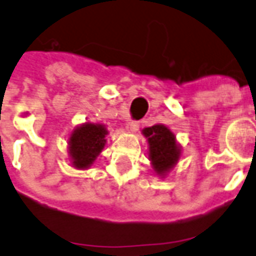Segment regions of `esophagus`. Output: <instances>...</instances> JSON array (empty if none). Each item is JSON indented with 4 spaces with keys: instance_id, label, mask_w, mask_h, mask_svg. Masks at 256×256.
Instances as JSON below:
<instances>
[{
    "instance_id": "esophagus-1",
    "label": "esophagus",
    "mask_w": 256,
    "mask_h": 256,
    "mask_svg": "<svg viewBox=\"0 0 256 256\" xmlns=\"http://www.w3.org/2000/svg\"><path fill=\"white\" fill-rule=\"evenodd\" d=\"M128 128H130V132H138V128H140V122H136V120H132V122L128 124Z\"/></svg>"
}]
</instances>
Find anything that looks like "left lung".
Segmentation results:
<instances>
[{
    "label": "left lung",
    "mask_w": 256,
    "mask_h": 256,
    "mask_svg": "<svg viewBox=\"0 0 256 256\" xmlns=\"http://www.w3.org/2000/svg\"><path fill=\"white\" fill-rule=\"evenodd\" d=\"M142 136L148 141V154L154 173L165 178L181 157V145L176 140L174 132L165 124H157L144 128Z\"/></svg>",
    "instance_id": "obj_1"
}]
</instances>
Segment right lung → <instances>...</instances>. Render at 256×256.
I'll use <instances>...</instances> for the list:
<instances>
[{
    "mask_svg": "<svg viewBox=\"0 0 256 256\" xmlns=\"http://www.w3.org/2000/svg\"><path fill=\"white\" fill-rule=\"evenodd\" d=\"M107 134L106 124L91 122L78 124L68 138V156L72 166L79 170L88 169L104 149Z\"/></svg>",
    "mask_w": 256,
    "mask_h": 256,
    "instance_id": "1",
    "label": "right lung"
}]
</instances>
